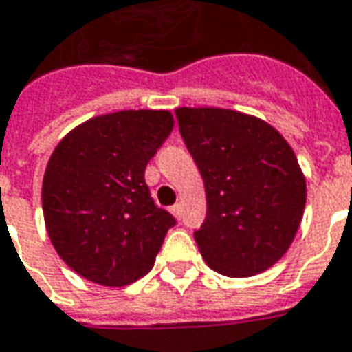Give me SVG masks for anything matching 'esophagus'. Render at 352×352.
Masks as SVG:
<instances>
[{"label": "esophagus", "mask_w": 352, "mask_h": 352, "mask_svg": "<svg viewBox=\"0 0 352 352\" xmlns=\"http://www.w3.org/2000/svg\"><path fill=\"white\" fill-rule=\"evenodd\" d=\"M171 213H173V217L181 219V215H183V206H181V204H175V206L171 208Z\"/></svg>", "instance_id": "obj_1"}]
</instances>
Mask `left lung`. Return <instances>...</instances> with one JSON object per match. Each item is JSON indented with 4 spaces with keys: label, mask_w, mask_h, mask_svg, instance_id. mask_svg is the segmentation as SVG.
<instances>
[{
    "label": "left lung",
    "mask_w": 352,
    "mask_h": 352,
    "mask_svg": "<svg viewBox=\"0 0 352 352\" xmlns=\"http://www.w3.org/2000/svg\"><path fill=\"white\" fill-rule=\"evenodd\" d=\"M181 137L206 186L196 244L211 269L245 278L270 269L301 225L307 184L296 152L261 118L227 108H177Z\"/></svg>",
    "instance_id": "1"
}]
</instances>
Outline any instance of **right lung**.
Masks as SVG:
<instances>
[{"label": "right lung", "mask_w": 352, "mask_h": 352, "mask_svg": "<svg viewBox=\"0 0 352 352\" xmlns=\"http://www.w3.org/2000/svg\"><path fill=\"white\" fill-rule=\"evenodd\" d=\"M169 110H122L83 122L51 154L41 206L60 259L122 287L154 267L175 219L154 204L144 169L173 129Z\"/></svg>", "instance_id": "1"}]
</instances>
